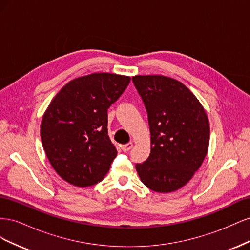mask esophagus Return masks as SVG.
Instances as JSON below:
<instances>
[{
    "label": "esophagus",
    "instance_id": "esophagus-1",
    "mask_svg": "<svg viewBox=\"0 0 250 250\" xmlns=\"http://www.w3.org/2000/svg\"><path fill=\"white\" fill-rule=\"evenodd\" d=\"M133 146V143L132 142H129L128 144H125V145H122L121 146V149H122L124 152H127V151H129Z\"/></svg>",
    "mask_w": 250,
    "mask_h": 250
}]
</instances>
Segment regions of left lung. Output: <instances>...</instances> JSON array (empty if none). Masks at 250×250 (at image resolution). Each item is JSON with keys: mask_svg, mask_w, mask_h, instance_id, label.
<instances>
[{"mask_svg": "<svg viewBox=\"0 0 250 250\" xmlns=\"http://www.w3.org/2000/svg\"><path fill=\"white\" fill-rule=\"evenodd\" d=\"M151 133L146 162L137 164L142 183L157 193L186 186L207 156L209 123L206 109L184 83L163 75H135Z\"/></svg>", "mask_w": 250, "mask_h": 250, "instance_id": "obj_1", "label": "left lung"}]
</instances>
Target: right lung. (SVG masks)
Listing matches in <instances>:
<instances>
[{
  "label": "right lung",
  "mask_w": 250,
  "mask_h": 250,
  "mask_svg": "<svg viewBox=\"0 0 250 250\" xmlns=\"http://www.w3.org/2000/svg\"><path fill=\"white\" fill-rule=\"evenodd\" d=\"M129 76L93 73L67 82L53 98L41 123L44 152L58 175L76 187L105 177L117 149L107 130V109L123 94Z\"/></svg>",
  "instance_id": "1"
}]
</instances>
